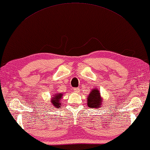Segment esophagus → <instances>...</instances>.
<instances>
[{
	"label": "esophagus",
	"instance_id": "1",
	"mask_svg": "<svg viewBox=\"0 0 150 150\" xmlns=\"http://www.w3.org/2000/svg\"><path fill=\"white\" fill-rule=\"evenodd\" d=\"M74 91L75 93H78L79 91V88H74Z\"/></svg>",
	"mask_w": 150,
	"mask_h": 150
}]
</instances>
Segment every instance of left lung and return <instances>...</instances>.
<instances>
[{"instance_id":"left-lung-1","label":"left lung","mask_w":150,"mask_h":150,"mask_svg":"<svg viewBox=\"0 0 150 150\" xmlns=\"http://www.w3.org/2000/svg\"><path fill=\"white\" fill-rule=\"evenodd\" d=\"M87 105L91 108H99L101 102H102V98L100 96L99 91L96 88H94L91 93L88 94L87 98Z\"/></svg>"}]
</instances>
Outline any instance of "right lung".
Masks as SVG:
<instances>
[{
    "instance_id": "right-lung-1",
    "label": "right lung",
    "mask_w": 150,
    "mask_h": 150,
    "mask_svg": "<svg viewBox=\"0 0 150 150\" xmlns=\"http://www.w3.org/2000/svg\"><path fill=\"white\" fill-rule=\"evenodd\" d=\"M63 94L60 93V94H56V96H54L52 99V103L55 107H61V103L59 102L60 99L62 98Z\"/></svg>"
}]
</instances>
